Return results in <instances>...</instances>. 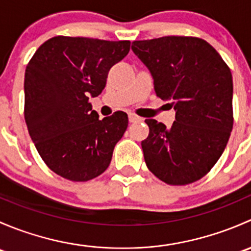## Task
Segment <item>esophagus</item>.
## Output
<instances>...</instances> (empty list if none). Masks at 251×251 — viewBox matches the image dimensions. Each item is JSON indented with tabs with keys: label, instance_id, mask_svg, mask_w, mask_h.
I'll return each instance as SVG.
<instances>
[{
	"label": "esophagus",
	"instance_id": "obj_1",
	"mask_svg": "<svg viewBox=\"0 0 251 251\" xmlns=\"http://www.w3.org/2000/svg\"><path fill=\"white\" fill-rule=\"evenodd\" d=\"M128 121H130V123H140V121H142V119L140 118V116L135 115V114H132V113H130V114H128Z\"/></svg>",
	"mask_w": 251,
	"mask_h": 251
}]
</instances>
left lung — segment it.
<instances>
[{
    "label": "left lung",
    "mask_w": 251,
    "mask_h": 251,
    "mask_svg": "<svg viewBox=\"0 0 251 251\" xmlns=\"http://www.w3.org/2000/svg\"><path fill=\"white\" fill-rule=\"evenodd\" d=\"M131 48L148 68L156 96L176 111L169 128L146 119L149 135L141 144L147 166L168 184L192 183L211 170L231 135V70L198 37L164 36L133 41Z\"/></svg>",
    "instance_id": "8db88e82"
}]
</instances>
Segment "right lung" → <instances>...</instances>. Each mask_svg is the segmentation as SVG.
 I'll return each instance as SVG.
<instances>
[{
	"instance_id": "right-lung-1",
	"label": "right lung",
	"mask_w": 251,
	"mask_h": 251,
	"mask_svg": "<svg viewBox=\"0 0 251 251\" xmlns=\"http://www.w3.org/2000/svg\"><path fill=\"white\" fill-rule=\"evenodd\" d=\"M130 50V41L55 36L37 48L25 70L29 135L48 168L70 181L104 173L128 125L116 111L100 120L90 98L100 95L108 72Z\"/></svg>"
}]
</instances>
